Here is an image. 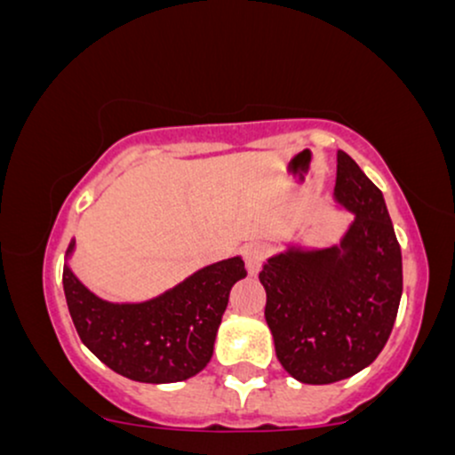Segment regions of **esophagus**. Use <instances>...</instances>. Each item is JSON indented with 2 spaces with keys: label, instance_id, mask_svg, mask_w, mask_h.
Returning a JSON list of instances; mask_svg holds the SVG:
<instances>
[{
  "label": "esophagus",
  "instance_id": "34e87169",
  "mask_svg": "<svg viewBox=\"0 0 455 455\" xmlns=\"http://www.w3.org/2000/svg\"><path fill=\"white\" fill-rule=\"evenodd\" d=\"M267 254H269V248L265 243H248V245H243L242 257L245 260V269H248L250 275H257L259 274L260 265L265 263Z\"/></svg>",
  "mask_w": 455,
  "mask_h": 455
}]
</instances>
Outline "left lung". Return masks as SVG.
Returning a JSON list of instances; mask_svg holds the SVG:
<instances>
[{"mask_svg":"<svg viewBox=\"0 0 455 455\" xmlns=\"http://www.w3.org/2000/svg\"><path fill=\"white\" fill-rule=\"evenodd\" d=\"M333 198L353 213L340 243L289 245L259 274L275 357L291 377L329 385L383 351L402 297V254L383 192L338 151Z\"/></svg>","mask_w":455,"mask_h":455,"instance_id":"8db88e82","label":"left lung"}]
</instances>
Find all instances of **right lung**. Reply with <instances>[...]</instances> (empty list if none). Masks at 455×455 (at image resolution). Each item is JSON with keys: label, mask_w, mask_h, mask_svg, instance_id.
Returning <instances> with one entry per match:
<instances>
[{"label": "right lung", "mask_w": 455, "mask_h": 455, "mask_svg": "<svg viewBox=\"0 0 455 455\" xmlns=\"http://www.w3.org/2000/svg\"><path fill=\"white\" fill-rule=\"evenodd\" d=\"M66 250L64 293L78 338L104 365L139 383H177L210 363L228 293L245 278L242 257L207 265L139 304H113L72 274Z\"/></svg>", "instance_id": "add662e5"}]
</instances>
